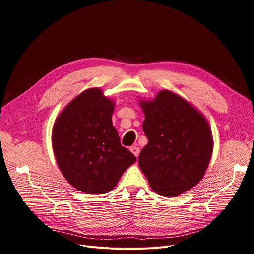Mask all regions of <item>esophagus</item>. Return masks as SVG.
<instances>
[{
    "label": "esophagus",
    "instance_id": "34e87169",
    "mask_svg": "<svg viewBox=\"0 0 254 254\" xmlns=\"http://www.w3.org/2000/svg\"><path fill=\"white\" fill-rule=\"evenodd\" d=\"M129 150L131 151V153L132 154H134L135 156H138L139 155V152H140V149H139V147H138V146H131V147L129 148Z\"/></svg>",
    "mask_w": 254,
    "mask_h": 254
}]
</instances>
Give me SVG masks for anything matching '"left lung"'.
Segmentation results:
<instances>
[{
    "instance_id": "obj_1",
    "label": "left lung",
    "mask_w": 254,
    "mask_h": 254,
    "mask_svg": "<svg viewBox=\"0 0 254 254\" xmlns=\"http://www.w3.org/2000/svg\"><path fill=\"white\" fill-rule=\"evenodd\" d=\"M141 105L148 143L138 158L140 169L156 193L181 194L197 184L208 168L213 139L207 120L168 90Z\"/></svg>"
}]
</instances>
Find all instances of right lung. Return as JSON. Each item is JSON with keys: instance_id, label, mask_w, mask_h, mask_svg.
<instances>
[{"instance_id": "1", "label": "right lung", "mask_w": 254, "mask_h": 254, "mask_svg": "<svg viewBox=\"0 0 254 254\" xmlns=\"http://www.w3.org/2000/svg\"><path fill=\"white\" fill-rule=\"evenodd\" d=\"M113 106L99 88L87 89L65 107L53 126L52 147L59 168L80 191H110L137 159L120 144L112 125Z\"/></svg>"}]
</instances>
